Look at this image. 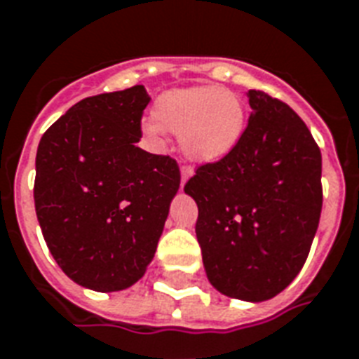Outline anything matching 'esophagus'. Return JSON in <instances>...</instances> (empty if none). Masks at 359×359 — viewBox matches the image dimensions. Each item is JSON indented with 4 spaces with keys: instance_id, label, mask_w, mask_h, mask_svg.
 <instances>
[{
    "instance_id": "esophagus-1",
    "label": "esophagus",
    "mask_w": 359,
    "mask_h": 359,
    "mask_svg": "<svg viewBox=\"0 0 359 359\" xmlns=\"http://www.w3.org/2000/svg\"><path fill=\"white\" fill-rule=\"evenodd\" d=\"M191 176H193V166L183 165L182 166V187H183V185H185V182H187V180Z\"/></svg>"
}]
</instances>
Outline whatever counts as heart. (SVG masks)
I'll list each match as a JSON object with an SVG mask.
<instances>
[{
  "label": "heart",
  "instance_id": "obj_1",
  "mask_svg": "<svg viewBox=\"0 0 359 359\" xmlns=\"http://www.w3.org/2000/svg\"><path fill=\"white\" fill-rule=\"evenodd\" d=\"M154 120L144 126L151 139L163 131L180 137V144L194 163L224 159L246 128L245 105L235 93L219 87H191L168 90L156 102Z\"/></svg>",
  "mask_w": 359,
  "mask_h": 359
}]
</instances>
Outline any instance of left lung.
Masks as SVG:
<instances>
[{
	"instance_id": "obj_1",
	"label": "left lung",
	"mask_w": 359,
	"mask_h": 359,
	"mask_svg": "<svg viewBox=\"0 0 359 359\" xmlns=\"http://www.w3.org/2000/svg\"><path fill=\"white\" fill-rule=\"evenodd\" d=\"M239 144L185 183L198 205L196 237L211 285L261 302L293 282L323 209V159L302 118L282 100L248 90Z\"/></svg>"
}]
</instances>
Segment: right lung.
I'll return each mask as SVG.
<instances>
[{"instance_id": "add662e5", "label": "right lung", "mask_w": 359, "mask_h": 359, "mask_svg": "<svg viewBox=\"0 0 359 359\" xmlns=\"http://www.w3.org/2000/svg\"><path fill=\"white\" fill-rule=\"evenodd\" d=\"M142 85L77 102L36 150L34 209L51 256L83 287L122 291L142 278L180 189L170 156L140 150Z\"/></svg>"}]
</instances>
